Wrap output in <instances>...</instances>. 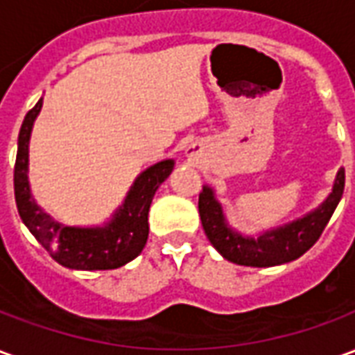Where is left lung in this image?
I'll use <instances>...</instances> for the list:
<instances>
[{
    "label": "left lung",
    "mask_w": 355,
    "mask_h": 355,
    "mask_svg": "<svg viewBox=\"0 0 355 355\" xmlns=\"http://www.w3.org/2000/svg\"><path fill=\"white\" fill-rule=\"evenodd\" d=\"M343 192L344 169H338L333 190L321 205L300 218L272 230H264L257 236H247L232 228L223 203L216 200L215 190L211 186H203L198 207L205 236L226 261L239 266L268 268L297 261L320 239L321 232L327 226L329 218L343 198Z\"/></svg>",
    "instance_id": "left-lung-1"
}]
</instances>
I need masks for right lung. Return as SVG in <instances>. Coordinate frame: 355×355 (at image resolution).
I'll use <instances>...</instances> for the list:
<instances>
[{
	"mask_svg": "<svg viewBox=\"0 0 355 355\" xmlns=\"http://www.w3.org/2000/svg\"><path fill=\"white\" fill-rule=\"evenodd\" d=\"M43 98L37 101L22 121L15 163L17 209L40 243L64 268L70 270H114L137 259L148 241V211L155 190L175 169V159H163L140 173L125 196L123 203L101 226H68L55 220L37 205L28 180L30 137Z\"/></svg>",
	"mask_w": 355,
	"mask_h": 355,
	"instance_id": "obj_1",
	"label": "right lung"
}]
</instances>
